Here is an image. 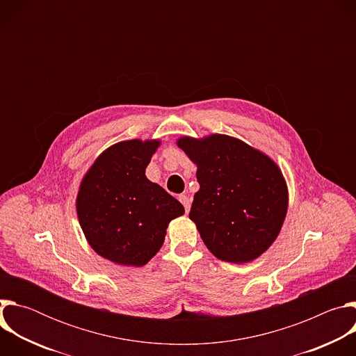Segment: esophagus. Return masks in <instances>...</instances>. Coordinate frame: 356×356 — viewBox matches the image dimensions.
Wrapping results in <instances>:
<instances>
[{"mask_svg":"<svg viewBox=\"0 0 356 356\" xmlns=\"http://www.w3.org/2000/svg\"><path fill=\"white\" fill-rule=\"evenodd\" d=\"M179 200H180L181 204L184 206L186 213H188V211H190V198H188L186 194H180V195H179Z\"/></svg>","mask_w":356,"mask_h":356,"instance_id":"esophagus-1","label":"esophagus"}]
</instances>
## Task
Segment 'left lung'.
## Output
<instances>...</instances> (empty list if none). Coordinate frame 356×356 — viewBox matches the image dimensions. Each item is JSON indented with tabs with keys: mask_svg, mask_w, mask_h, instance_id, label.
Returning <instances> with one entry per match:
<instances>
[{
	"mask_svg": "<svg viewBox=\"0 0 356 356\" xmlns=\"http://www.w3.org/2000/svg\"><path fill=\"white\" fill-rule=\"evenodd\" d=\"M177 146L197 165L200 190L188 217L209 250L231 264L261 257L287 213V186L277 165L228 135L183 136Z\"/></svg>",
	"mask_w": 356,
	"mask_h": 356,
	"instance_id": "1",
	"label": "left lung"
}]
</instances>
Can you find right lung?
Returning <instances> with one entry per match:
<instances>
[{
    "instance_id": "1",
    "label": "right lung",
    "mask_w": 356,
    "mask_h": 356,
    "mask_svg": "<svg viewBox=\"0 0 356 356\" xmlns=\"http://www.w3.org/2000/svg\"><path fill=\"white\" fill-rule=\"evenodd\" d=\"M161 140L131 139L101 154L81 180L76 200L90 246L114 264L143 266L165 242L172 220L184 207L145 170Z\"/></svg>"
}]
</instances>
